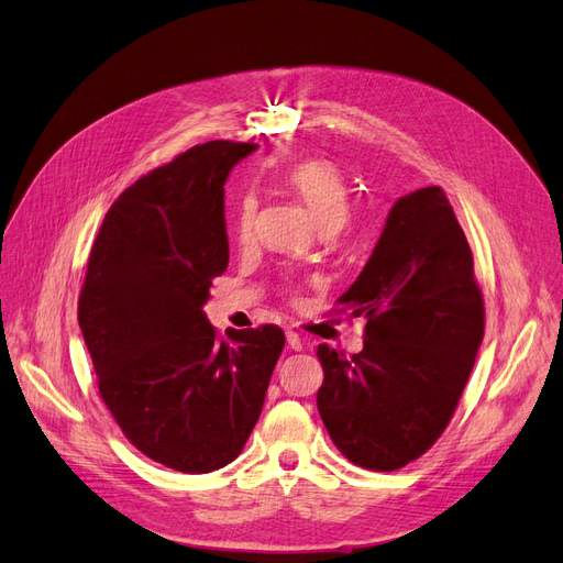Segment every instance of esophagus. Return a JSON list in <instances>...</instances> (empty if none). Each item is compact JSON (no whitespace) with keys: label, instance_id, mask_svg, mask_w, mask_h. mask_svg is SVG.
I'll return each mask as SVG.
<instances>
[{"label":"esophagus","instance_id":"34e87169","mask_svg":"<svg viewBox=\"0 0 563 563\" xmlns=\"http://www.w3.org/2000/svg\"><path fill=\"white\" fill-rule=\"evenodd\" d=\"M286 343H288V347L296 350V352L302 350V338L296 331H286Z\"/></svg>","mask_w":563,"mask_h":563}]
</instances>
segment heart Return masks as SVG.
Wrapping results in <instances>:
<instances>
[{"instance_id": "1", "label": "heart", "mask_w": 563, "mask_h": 563, "mask_svg": "<svg viewBox=\"0 0 563 563\" xmlns=\"http://www.w3.org/2000/svg\"><path fill=\"white\" fill-rule=\"evenodd\" d=\"M284 183L305 201L310 209L314 223L323 228L338 230L347 218V187L340 178L335 166L319 159H305L284 172ZM255 211H258V199L253 195H244L240 199L234 216V232L236 240L249 242L255 225Z\"/></svg>"}]
</instances>
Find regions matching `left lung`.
<instances>
[{
  "instance_id": "1",
  "label": "left lung",
  "mask_w": 563,
  "mask_h": 563,
  "mask_svg": "<svg viewBox=\"0 0 563 563\" xmlns=\"http://www.w3.org/2000/svg\"><path fill=\"white\" fill-rule=\"evenodd\" d=\"M364 317V350L319 345V416L350 463L391 472L428 451L455 411L484 340V300L441 187L399 197L362 275L338 300Z\"/></svg>"
}]
</instances>
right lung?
Segmentation results:
<instances>
[{"label": "right lung", "instance_id": "obj_1", "mask_svg": "<svg viewBox=\"0 0 563 563\" xmlns=\"http://www.w3.org/2000/svg\"><path fill=\"white\" fill-rule=\"evenodd\" d=\"M253 143L195 145L117 197L89 255L79 327L131 444L185 474L225 467L261 418L279 327L218 340L203 314L228 269L225 180Z\"/></svg>", "mask_w": 563, "mask_h": 563}]
</instances>
